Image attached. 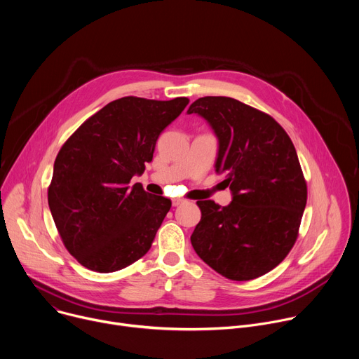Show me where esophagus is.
<instances>
[{
    "label": "esophagus",
    "instance_id": "1",
    "mask_svg": "<svg viewBox=\"0 0 359 359\" xmlns=\"http://www.w3.org/2000/svg\"><path fill=\"white\" fill-rule=\"evenodd\" d=\"M182 203H183V200H180V198H172V204L175 208L179 206V204H182Z\"/></svg>",
    "mask_w": 359,
    "mask_h": 359
}]
</instances>
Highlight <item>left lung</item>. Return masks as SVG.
<instances>
[{"instance_id":"left-lung-1","label":"left lung","mask_w":359,"mask_h":359,"mask_svg":"<svg viewBox=\"0 0 359 359\" xmlns=\"http://www.w3.org/2000/svg\"><path fill=\"white\" fill-rule=\"evenodd\" d=\"M187 114L206 119L219 139L216 172L233 200H198L201 219L190 240L198 257L234 281L277 267L298 237L306 183L287 132L267 114L227 96H204Z\"/></svg>"}]
</instances>
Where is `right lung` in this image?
<instances>
[{"instance_id":"right-lung-1","label":"right lung","mask_w":359,"mask_h":359,"mask_svg":"<svg viewBox=\"0 0 359 359\" xmlns=\"http://www.w3.org/2000/svg\"><path fill=\"white\" fill-rule=\"evenodd\" d=\"M187 104V97L125 96L86 119L62 144L48 204L64 245L83 267L114 273L149 251L172 201L130 180L144 172L159 135Z\"/></svg>"}]
</instances>
